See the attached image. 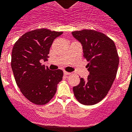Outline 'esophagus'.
I'll list each match as a JSON object with an SVG mask.
<instances>
[{
    "instance_id": "obj_1",
    "label": "esophagus",
    "mask_w": 132,
    "mask_h": 132,
    "mask_svg": "<svg viewBox=\"0 0 132 132\" xmlns=\"http://www.w3.org/2000/svg\"><path fill=\"white\" fill-rule=\"evenodd\" d=\"M71 73H70V72H66V71H64V74L65 76H68V75H70V74Z\"/></svg>"
}]
</instances>
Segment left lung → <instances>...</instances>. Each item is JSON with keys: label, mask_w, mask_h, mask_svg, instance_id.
<instances>
[{"label": "left lung", "mask_w": 132, "mask_h": 132, "mask_svg": "<svg viewBox=\"0 0 132 132\" xmlns=\"http://www.w3.org/2000/svg\"><path fill=\"white\" fill-rule=\"evenodd\" d=\"M72 34L82 44L90 72L87 80L81 78L80 84L73 88L74 96L80 104L94 105L106 97L116 77L119 64L116 47L110 38L94 30Z\"/></svg>", "instance_id": "8db88e82"}]
</instances>
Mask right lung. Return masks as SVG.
<instances>
[{
	"label": "right lung",
	"instance_id": "obj_1",
	"mask_svg": "<svg viewBox=\"0 0 132 132\" xmlns=\"http://www.w3.org/2000/svg\"><path fill=\"white\" fill-rule=\"evenodd\" d=\"M62 33L36 29L24 34L14 45L11 56L14 76L22 94L33 104L48 103L62 80V70H50L40 62L48 60L54 40Z\"/></svg>",
	"mask_w": 132,
	"mask_h": 132
}]
</instances>
